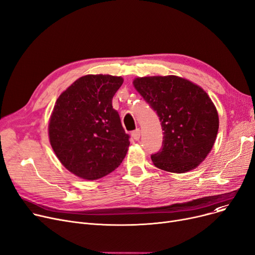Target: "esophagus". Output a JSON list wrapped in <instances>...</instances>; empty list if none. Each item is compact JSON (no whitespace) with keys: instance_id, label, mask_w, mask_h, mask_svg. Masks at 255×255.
<instances>
[{"instance_id":"esophagus-1","label":"esophagus","mask_w":255,"mask_h":255,"mask_svg":"<svg viewBox=\"0 0 255 255\" xmlns=\"http://www.w3.org/2000/svg\"><path fill=\"white\" fill-rule=\"evenodd\" d=\"M132 137L134 138L135 140H138L140 138V130L139 129H136L135 131L132 132Z\"/></svg>"}]
</instances>
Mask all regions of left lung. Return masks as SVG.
I'll return each instance as SVG.
<instances>
[{
	"label": "left lung",
	"mask_w": 255,
	"mask_h": 255,
	"mask_svg": "<svg viewBox=\"0 0 255 255\" xmlns=\"http://www.w3.org/2000/svg\"><path fill=\"white\" fill-rule=\"evenodd\" d=\"M133 85L157 113L164 131L162 148L151 155L154 165L176 173L198 166L211 152L219 128L208 94L175 75L138 77Z\"/></svg>",
	"instance_id": "8db88e82"
}]
</instances>
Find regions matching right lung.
<instances>
[{
    "mask_svg": "<svg viewBox=\"0 0 255 255\" xmlns=\"http://www.w3.org/2000/svg\"><path fill=\"white\" fill-rule=\"evenodd\" d=\"M123 78L86 75L63 92L50 117L49 141L61 163L75 176L97 180L122 163L130 144L113 98Z\"/></svg>",
    "mask_w": 255,
    "mask_h": 255,
    "instance_id": "right-lung-1",
    "label": "right lung"
}]
</instances>
